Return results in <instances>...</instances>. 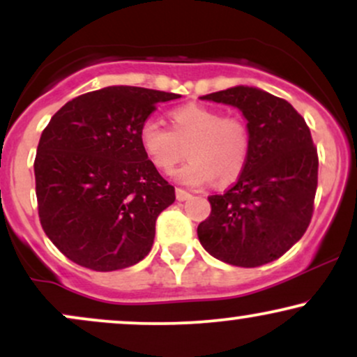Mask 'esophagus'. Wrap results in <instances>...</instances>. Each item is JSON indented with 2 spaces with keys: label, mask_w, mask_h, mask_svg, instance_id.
<instances>
[{
  "label": "esophagus",
  "mask_w": 357,
  "mask_h": 357,
  "mask_svg": "<svg viewBox=\"0 0 357 357\" xmlns=\"http://www.w3.org/2000/svg\"><path fill=\"white\" fill-rule=\"evenodd\" d=\"M176 198H178L179 202H184V199L191 198V195L186 190H183V188H176Z\"/></svg>",
  "instance_id": "esophagus-1"
}]
</instances>
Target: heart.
I'll use <instances>...</instances> for the list:
<instances>
[{
  "instance_id": "obj_1",
  "label": "heart",
  "mask_w": 357,
  "mask_h": 357,
  "mask_svg": "<svg viewBox=\"0 0 357 357\" xmlns=\"http://www.w3.org/2000/svg\"><path fill=\"white\" fill-rule=\"evenodd\" d=\"M171 122L173 129H167L147 119L139 129V144L155 169L171 173L188 147L191 161L176 173L188 186H203L213 179L227 186L241 174L250 151L248 127L241 119L190 104L173 110Z\"/></svg>"
}]
</instances>
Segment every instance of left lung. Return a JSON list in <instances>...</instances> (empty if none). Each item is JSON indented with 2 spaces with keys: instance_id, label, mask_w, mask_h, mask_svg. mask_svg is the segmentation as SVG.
<instances>
[{
  "instance_id": "obj_1",
  "label": "left lung",
  "mask_w": 357,
  "mask_h": 357,
  "mask_svg": "<svg viewBox=\"0 0 357 357\" xmlns=\"http://www.w3.org/2000/svg\"><path fill=\"white\" fill-rule=\"evenodd\" d=\"M248 121L247 165L198 225L203 248L225 264L253 268L280 258L302 238L314 213L319 155L309 126L289 102L253 87L208 93Z\"/></svg>"
}]
</instances>
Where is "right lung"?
I'll return each mask as SVG.
<instances>
[{
	"label": "right lung",
	"instance_id": "right-lung-1",
	"mask_svg": "<svg viewBox=\"0 0 357 357\" xmlns=\"http://www.w3.org/2000/svg\"><path fill=\"white\" fill-rule=\"evenodd\" d=\"M178 93L105 87L82 93L45 127L35 158L43 231L68 260L96 272L136 265L174 186L139 144L142 122Z\"/></svg>",
	"mask_w": 357,
	"mask_h": 357
}]
</instances>
